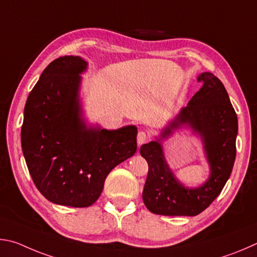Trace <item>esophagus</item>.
<instances>
[{
  "instance_id": "1",
  "label": "esophagus",
  "mask_w": 257,
  "mask_h": 257,
  "mask_svg": "<svg viewBox=\"0 0 257 257\" xmlns=\"http://www.w3.org/2000/svg\"><path fill=\"white\" fill-rule=\"evenodd\" d=\"M148 140H149V136L145 132V131H140L138 133V143L139 145H143L146 143Z\"/></svg>"
}]
</instances>
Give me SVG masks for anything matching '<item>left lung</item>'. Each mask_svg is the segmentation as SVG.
<instances>
[{
    "label": "left lung",
    "instance_id": "8db88e82",
    "mask_svg": "<svg viewBox=\"0 0 257 257\" xmlns=\"http://www.w3.org/2000/svg\"><path fill=\"white\" fill-rule=\"evenodd\" d=\"M202 88L166 126L160 138L140 148L149 165L142 199L148 210L161 215L194 217L204 211L226 185L236 159L238 119L221 81L210 72L197 76ZM187 125L204 142L210 176L199 188L184 187L165 161L161 141Z\"/></svg>",
    "mask_w": 257,
    "mask_h": 257
}]
</instances>
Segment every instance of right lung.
<instances>
[{
    "label": "right lung",
    "mask_w": 257,
    "mask_h": 257,
    "mask_svg": "<svg viewBox=\"0 0 257 257\" xmlns=\"http://www.w3.org/2000/svg\"><path fill=\"white\" fill-rule=\"evenodd\" d=\"M79 56L54 60L27 99L21 147L38 191L55 204L87 208L100 196L105 179L137 151L134 125L105 130L85 125L80 103Z\"/></svg>",
    "instance_id": "add662e5"
}]
</instances>
